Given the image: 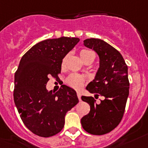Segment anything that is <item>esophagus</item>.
<instances>
[{"label":"esophagus","mask_w":148,"mask_h":148,"mask_svg":"<svg viewBox=\"0 0 148 148\" xmlns=\"http://www.w3.org/2000/svg\"><path fill=\"white\" fill-rule=\"evenodd\" d=\"M77 97H78V100H79V101H81V92H77Z\"/></svg>","instance_id":"esophagus-1"}]
</instances>
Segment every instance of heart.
Returning a JSON list of instances; mask_svg holds the SVG:
<instances>
[{"instance_id":"obj_1","label":"heart","mask_w":148,"mask_h":148,"mask_svg":"<svg viewBox=\"0 0 148 148\" xmlns=\"http://www.w3.org/2000/svg\"><path fill=\"white\" fill-rule=\"evenodd\" d=\"M80 56H81V58L82 59V60L84 62H85L87 59H91V58H93V59L95 58L94 53L88 49L81 50L80 51ZM65 62H66V57L64 58L63 60H62V66H64L65 64ZM85 81H86V79H85V78L84 76L78 75V74L73 73V74H71L67 78L66 82H67V84L69 86H72V87L75 88V89H80L84 85Z\"/></svg>"}]
</instances>
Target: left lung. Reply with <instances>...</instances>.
I'll list each match as a JSON object with an SVG mask.
<instances>
[{
  "label": "left lung",
  "mask_w": 148,
  "mask_h": 148,
  "mask_svg": "<svg viewBox=\"0 0 148 148\" xmlns=\"http://www.w3.org/2000/svg\"><path fill=\"white\" fill-rule=\"evenodd\" d=\"M86 47L93 49L100 58V67L86 90L105 97L97 104L93 97L82 96L90 106L88 114L81 118V125L89 134L103 135L114 129L121 122L129 94L128 66L117 50L100 39H87Z\"/></svg>",
  "instance_id": "obj_1"
}]
</instances>
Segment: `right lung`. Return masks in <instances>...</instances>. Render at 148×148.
<instances>
[{
    "mask_svg": "<svg viewBox=\"0 0 148 148\" xmlns=\"http://www.w3.org/2000/svg\"><path fill=\"white\" fill-rule=\"evenodd\" d=\"M79 41L66 36L44 40L20 60L14 75V103L22 121L37 136L50 137L60 132L66 113L78 103L72 88L62 85L53 92L47 90L46 84L51 75L59 78L62 59Z\"/></svg>",
    "mask_w": 148,
    "mask_h": 148,
    "instance_id": "add662e5",
    "label": "right lung"
}]
</instances>
